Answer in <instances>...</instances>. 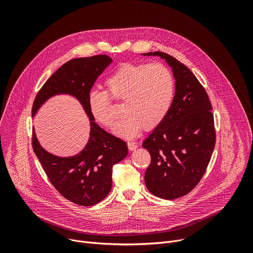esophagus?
I'll return each mask as SVG.
<instances>
[{
	"label": "esophagus",
	"mask_w": 253,
	"mask_h": 253,
	"mask_svg": "<svg viewBox=\"0 0 253 253\" xmlns=\"http://www.w3.org/2000/svg\"><path fill=\"white\" fill-rule=\"evenodd\" d=\"M127 145H128V149H129L130 151H134L135 149H137V148H138V143L128 142V143H127Z\"/></svg>",
	"instance_id": "esophagus-1"
}]
</instances>
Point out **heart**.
Here are the masks:
<instances>
[{"label":"heart","mask_w":253,"mask_h":253,"mask_svg":"<svg viewBox=\"0 0 253 253\" xmlns=\"http://www.w3.org/2000/svg\"><path fill=\"white\" fill-rule=\"evenodd\" d=\"M108 94L123 101L125 113L116 124L115 135L131 139L144 127L151 130L166 117L174 96V79L161 63H124L105 80ZM104 91L93 90L88 95V107L93 118L104 127L115 124L117 111Z\"/></svg>","instance_id":"obj_1"}]
</instances>
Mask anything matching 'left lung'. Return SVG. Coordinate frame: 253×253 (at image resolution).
Segmentation results:
<instances>
[{
  "label": "left lung",
  "instance_id": "left-lung-1",
  "mask_svg": "<svg viewBox=\"0 0 253 253\" xmlns=\"http://www.w3.org/2000/svg\"><path fill=\"white\" fill-rule=\"evenodd\" d=\"M175 80V94L164 120L143 141L151 155L145 184L157 197L172 200L189 193L200 181L215 146L212 107L208 95L192 72L163 52Z\"/></svg>",
  "mask_w": 253,
  "mask_h": 253
}]
</instances>
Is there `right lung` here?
Here are the masks:
<instances>
[{
    "instance_id": "right-lung-1",
    "label": "right lung",
    "mask_w": 253,
    "mask_h": 253,
    "mask_svg": "<svg viewBox=\"0 0 253 253\" xmlns=\"http://www.w3.org/2000/svg\"><path fill=\"white\" fill-rule=\"evenodd\" d=\"M112 63L106 55L70 60L47 80L33 104L32 117L51 98H75L89 119L90 132L85 147L72 156H57L42 147L33 128V149L54 187L68 200L91 206L103 200L112 187L113 165L128 154L126 142L103 130L90 113L88 95L97 77Z\"/></svg>"
}]
</instances>
